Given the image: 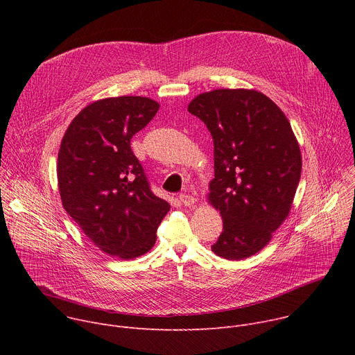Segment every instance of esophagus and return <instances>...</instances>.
Segmentation results:
<instances>
[{
    "instance_id": "esophagus-1",
    "label": "esophagus",
    "mask_w": 355,
    "mask_h": 355,
    "mask_svg": "<svg viewBox=\"0 0 355 355\" xmlns=\"http://www.w3.org/2000/svg\"><path fill=\"white\" fill-rule=\"evenodd\" d=\"M178 199L181 200V204L185 205V207H191V205H193V202H195V198L189 193H180Z\"/></svg>"
}]
</instances>
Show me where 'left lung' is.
<instances>
[{
    "mask_svg": "<svg viewBox=\"0 0 355 355\" xmlns=\"http://www.w3.org/2000/svg\"><path fill=\"white\" fill-rule=\"evenodd\" d=\"M214 139L209 199L223 230L212 251L243 260L260 251L285 220L300 180L299 144L284 112L254 89H215L188 105Z\"/></svg>",
    "mask_w": 355,
    "mask_h": 355,
    "instance_id": "obj_1",
    "label": "left lung"
}]
</instances>
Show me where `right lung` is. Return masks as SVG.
Listing matches in <instances>:
<instances>
[{"label":"right lung","mask_w":355,"mask_h":355,"mask_svg":"<svg viewBox=\"0 0 355 355\" xmlns=\"http://www.w3.org/2000/svg\"><path fill=\"white\" fill-rule=\"evenodd\" d=\"M156 101L116 96L85 107L70 123L59 150L63 207L99 250L123 260L156 243L170 211L150 188L130 148L132 137L159 111Z\"/></svg>","instance_id":"1"}]
</instances>
